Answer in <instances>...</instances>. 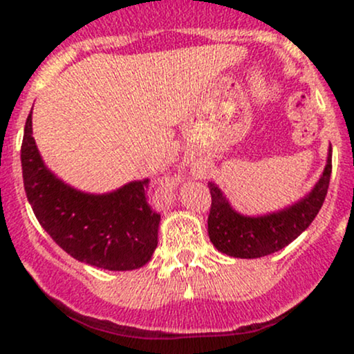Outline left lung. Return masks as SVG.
Instances as JSON below:
<instances>
[{
    "label": "left lung",
    "instance_id": "8db88e82",
    "mask_svg": "<svg viewBox=\"0 0 354 354\" xmlns=\"http://www.w3.org/2000/svg\"><path fill=\"white\" fill-rule=\"evenodd\" d=\"M331 148L318 183L295 205L263 216H245L231 208L228 200L214 183H208L211 209L208 234L221 253L233 258H261L295 241L319 213L331 178Z\"/></svg>",
    "mask_w": 354,
    "mask_h": 354
}]
</instances>
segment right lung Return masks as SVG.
<instances>
[{"instance_id":"obj_1","label":"right lung","mask_w":354,"mask_h":354,"mask_svg":"<svg viewBox=\"0 0 354 354\" xmlns=\"http://www.w3.org/2000/svg\"><path fill=\"white\" fill-rule=\"evenodd\" d=\"M31 126L30 113L21 145L24 191L53 241L78 261L103 270L145 266L158 246L161 219L146 201L149 181H131L106 194L71 188L44 166Z\"/></svg>"}]
</instances>
